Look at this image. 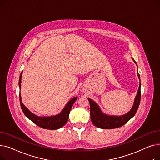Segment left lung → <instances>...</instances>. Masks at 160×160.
<instances>
[{
	"label": "left lung",
	"mask_w": 160,
	"mask_h": 160,
	"mask_svg": "<svg viewBox=\"0 0 160 160\" xmlns=\"http://www.w3.org/2000/svg\"><path fill=\"white\" fill-rule=\"evenodd\" d=\"M138 77L140 79L139 74L138 73ZM141 100V82L139 83V88L138 89V94L136 97L134 104L131 109V110L126 115L115 117L108 116L104 115L100 111L97 104L90 98L88 100L90 104V115L91 120L93 124L98 128L102 129H113L119 128L127 123L130 119L135 115L139 108Z\"/></svg>",
	"instance_id": "obj_1"
}]
</instances>
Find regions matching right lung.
I'll return each instance as SVG.
<instances>
[{"label": "right lung", "instance_id": "1", "mask_svg": "<svg viewBox=\"0 0 160 160\" xmlns=\"http://www.w3.org/2000/svg\"><path fill=\"white\" fill-rule=\"evenodd\" d=\"M22 73V72H21L20 75V78H19V88H21ZM19 99H20V104H21L22 110L24 114L26 115L30 120H31L33 122H34L36 125L38 126V127L42 128L48 129V130H56L63 127L67 122V121H68L70 111L71 110L73 104L74 103L76 100H77V97L72 98L70 101L66 104L65 107L64 108L61 113L58 114L56 116L47 117H38L34 114H33L32 112H30L22 104L20 94H19Z\"/></svg>", "mask_w": 160, "mask_h": 160}]
</instances>
